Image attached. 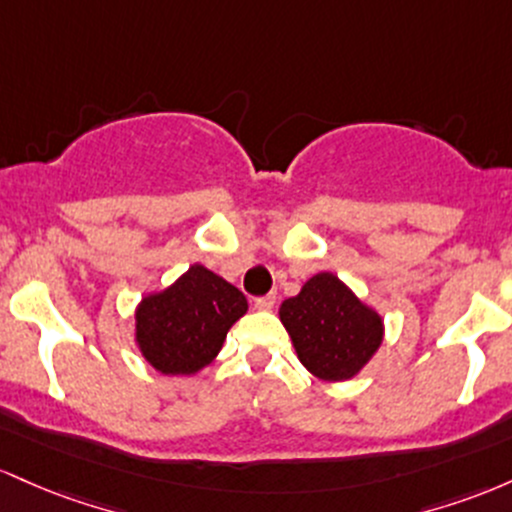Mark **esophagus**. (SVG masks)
Here are the masks:
<instances>
[{
	"label": "esophagus",
	"mask_w": 512,
	"mask_h": 512,
	"mask_svg": "<svg viewBox=\"0 0 512 512\" xmlns=\"http://www.w3.org/2000/svg\"><path fill=\"white\" fill-rule=\"evenodd\" d=\"M254 307L261 309V312H271V309L275 307V295L271 292V295H263V297H256L254 300Z\"/></svg>",
	"instance_id": "1"
}]
</instances>
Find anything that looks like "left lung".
Segmentation results:
<instances>
[{
    "label": "left lung",
    "instance_id": "left-lung-1",
    "mask_svg": "<svg viewBox=\"0 0 512 512\" xmlns=\"http://www.w3.org/2000/svg\"><path fill=\"white\" fill-rule=\"evenodd\" d=\"M280 321L302 365L329 382L360 372L382 343V319L331 273L314 275L300 295L285 300Z\"/></svg>",
    "mask_w": 512,
    "mask_h": 512
}]
</instances>
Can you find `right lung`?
I'll return each mask as SVG.
<instances>
[{
    "label": "right lung",
    "mask_w": 512,
    "mask_h": 512,
    "mask_svg": "<svg viewBox=\"0 0 512 512\" xmlns=\"http://www.w3.org/2000/svg\"><path fill=\"white\" fill-rule=\"evenodd\" d=\"M246 309L241 290L208 268L191 266L174 285L137 307V343L164 375H193L212 363Z\"/></svg>",
    "instance_id": "1"
}]
</instances>
